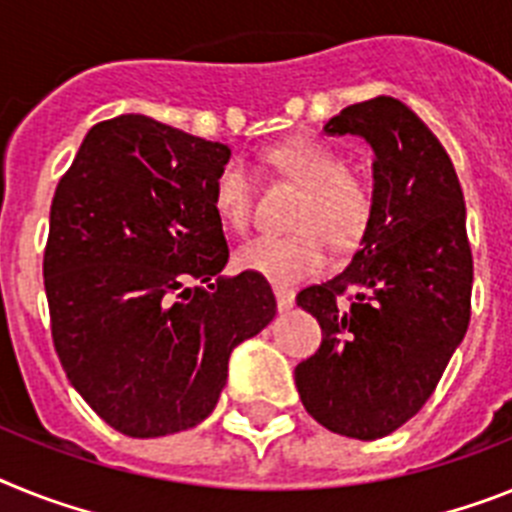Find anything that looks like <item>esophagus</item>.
I'll use <instances>...</instances> for the list:
<instances>
[{
  "instance_id": "esophagus-1",
  "label": "esophagus",
  "mask_w": 512,
  "mask_h": 512,
  "mask_svg": "<svg viewBox=\"0 0 512 512\" xmlns=\"http://www.w3.org/2000/svg\"><path fill=\"white\" fill-rule=\"evenodd\" d=\"M273 294H276L278 309L294 307V291H291V289H286V286H276V289H273Z\"/></svg>"
}]
</instances>
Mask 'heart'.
Returning <instances> with one entry per match:
<instances>
[{
  "label": "heart",
  "instance_id": "obj_1",
  "mask_svg": "<svg viewBox=\"0 0 512 512\" xmlns=\"http://www.w3.org/2000/svg\"><path fill=\"white\" fill-rule=\"evenodd\" d=\"M270 166L302 187L291 210V234L265 236L239 255V265L273 286H296L328 268V244L351 252L367 239L375 221V187L362 171L346 166L333 145L315 137H291L268 150ZM213 210L229 229L247 231L255 213V176L239 158L216 171L210 187Z\"/></svg>",
  "mask_w": 512,
  "mask_h": 512
}]
</instances>
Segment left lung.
<instances>
[{
	"mask_svg": "<svg viewBox=\"0 0 512 512\" xmlns=\"http://www.w3.org/2000/svg\"><path fill=\"white\" fill-rule=\"evenodd\" d=\"M325 132L372 145L377 210L349 268L296 294L325 336L294 380L322 427L380 440L427 403L466 336V203L448 150L398 98L346 106Z\"/></svg>",
	"mask_w": 512,
	"mask_h": 512,
	"instance_id": "obj_1",
	"label": "left lung"
}]
</instances>
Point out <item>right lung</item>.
I'll use <instances>...</instances> for the list:
<instances>
[{"label": "right lung", "mask_w": 512, "mask_h": 512, "mask_svg": "<svg viewBox=\"0 0 512 512\" xmlns=\"http://www.w3.org/2000/svg\"><path fill=\"white\" fill-rule=\"evenodd\" d=\"M229 156L223 143L124 114L85 135L51 200L54 349L72 388L127 437L203 422L231 351L276 315L263 276H221L229 247L210 187Z\"/></svg>", "instance_id": "add662e5"}]
</instances>
